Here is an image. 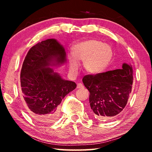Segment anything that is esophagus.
I'll use <instances>...</instances> for the list:
<instances>
[{"label": "esophagus", "mask_w": 152, "mask_h": 152, "mask_svg": "<svg viewBox=\"0 0 152 152\" xmlns=\"http://www.w3.org/2000/svg\"><path fill=\"white\" fill-rule=\"evenodd\" d=\"M83 85H82V84L81 83H78L77 84V88H83Z\"/></svg>", "instance_id": "34e87169"}]
</instances>
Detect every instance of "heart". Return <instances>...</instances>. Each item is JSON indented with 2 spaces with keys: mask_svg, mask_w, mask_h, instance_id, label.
I'll return each mask as SVG.
<instances>
[{
  "mask_svg": "<svg viewBox=\"0 0 152 152\" xmlns=\"http://www.w3.org/2000/svg\"><path fill=\"white\" fill-rule=\"evenodd\" d=\"M73 58L70 60V70H78V61H84V67L88 72L99 74L103 71L112 58L113 51L109 45L97 40H88L74 45Z\"/></svg>",
  "mask_w": 152,
  "mask_h": 152,
  "instance_id": "1",
  "label": "heart"
}]
</instances>
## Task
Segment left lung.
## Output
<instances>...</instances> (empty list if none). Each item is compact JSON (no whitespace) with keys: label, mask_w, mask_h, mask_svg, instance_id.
<instances>
[{"label":"left lung","mask_w":152,"mask_h":152,"mask_svg":"<svg viewBox=\"0 0 152 152\" xmlns=\"http://www.w3.org/2000/svg\"><path fill=\"white\" fill-rule=\"evenodd\" d=\"M133 81V68L127 64L121 69L84 76L82 82L89 91L94 116L101 121L119 115L127 103Z\"/></svg>","instance_id":"8db88e82"}]
</instances>
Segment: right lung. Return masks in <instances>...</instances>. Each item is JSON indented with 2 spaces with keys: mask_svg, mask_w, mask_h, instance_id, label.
Masks as SVG:
<instances>
[{
  "mask_svg": "<svg viewBox=\"0 0 152 152\" xmlns=\"http://www.w3.org/2000/svg\"><path fill=\"white\" fill-rule=\"evenodd\" d=\"M65 60L63 46L48 39L33 46L23 63L20 78L24 107L41 124L56 120L61 100L76 88L75 82L62 79L48 67Z\"/></svg>",
  "mask_w": 152,
  "mask_h": 152,
  "instance_id": "right-lung-1",
  "label": "right lung"
}]
</instances>
